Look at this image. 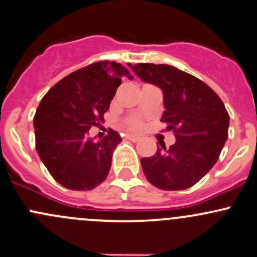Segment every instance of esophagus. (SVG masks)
Masks as SVG:
<instances>
[{"instance_id":"34e87169","label":"esophagus","mask_w":257,"mask_h":257,"mask_svg":"<svg viewBox=\"0 0 257 257\" xmlns=\"http://www.w3.org/2000/svg\"><path fill=\"white\" fill-rule=\"evenodd\" d=\"M125 139H128V140H131V142H138V140L140 139V137L139 136H134V134H126L125 136Z\"/></svg>"}]
</instances>
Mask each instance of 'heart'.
<instances>
[{
    "instance_id": "obj_1",
    "label": "heart",
    "mask_w": 257,
    "mask_h": 257,
    "mask_svg": "<svg viewBox=\"0 0 257 257\" xmlns=\"http://www.w3.org/2000/svg\"><path fill=\"white\" fill-rule=\"evenodd\" d=\"M124 124H125L126 128L137 131V129H140L143 126V120L137 115H131V117L124 119Z\"/></svg>"
}]
</instances>
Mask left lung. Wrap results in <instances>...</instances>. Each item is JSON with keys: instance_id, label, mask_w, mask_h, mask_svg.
<instances>
[{"instance_id": "left-lung-1", "label": "left lung", "mask_w": 257, "mask_h": 257, "mask_svg": "<svg viewBox=\"0 0 257 257\" xmlns=\"http://www.w3.org/2000/svg\"><path fill=\"white\" fill-rule=\"evenodd\" d=\"M131 67L163 90L161 121L176 137L169 149L164 144L155 155L140 160L147 180L165 191L192 187L219 159L228 139V110L203 81L175 66L143 63Z\"/></svg>"}]
</instances>
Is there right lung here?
<instances>
[{"label": "right lung", "instance_id": "add662e5", "mask_svg": "<svg viewBox=\"0 0 257 257\" xmlns=\"http://www.w3.org/2000/svg\"><path fill=\"white\" fill-rule=\"evenodd\" d=\"M133 79L115 61H97L53 86L40 101L34 115L36 149L56 182L69 190L88 191L106 180L112 154L121 142L108 129L99 142L88 131L99 121L121 83Z\"/></svg>", "mask_w": 257, "mask_h": 257}]
</instances>
